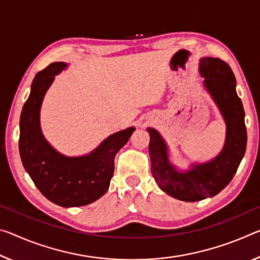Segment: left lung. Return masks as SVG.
I'll use <instances>...</instances> for the list:
<instances>
[{"label": "left lung", "instance_id": "8db88e82", "mask_svg": "<svg viewBox=\"0 0 260 260\" xmlns=\"http://www.w3.org/2000/svg\"><path fill=\"white\" fill-rule=\"evenodd\" d=\"M200 74L205 88L219 108L226 126L225 142L215 158L194 163L189 170L180 172L169 160L168 146L154 128L150 135L149 155L152 176L159 188L176 199L194 203L220 193L236 174L246 149L244 109L236 92V78L232 68L216 57L200 60Z\"/></svg>", "mask_w": 260, "mask_h": 260}]
</instances>
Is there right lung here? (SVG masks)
Returning a JSON list of instances; mask_svg holds the SVG:
<instances>
[{"label": "right lung", "mask_w": 260, "mask_h": 260, "mask_svg": "<svg viewBox=\"0 0 260 260\" xmlns=\"http://www.w3.org/2000/svg\"><path fill=\"white\" fill-rule=\"evenodd\" d=\"M67 63H51L35 76L19 121V154L23 166L39 191L61 207H78L100 199L110 186L114 157L135 127L106 138L88 155L71 157L55 150L40 128V108L54 77Z\"/></svg>", "instance_id": "obj_1"}]
</instances>
